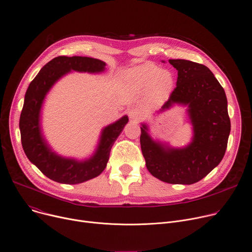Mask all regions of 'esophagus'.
Segmentation results:
<instances>
[{
    "label": "esophagus",
    "instance_id": "obj_1",
    "mask_svg": "<svg viewBox=\"0 0 252 252\" xmlns=\"http://www.w3.org/2000/svg\"><path fill=\"white\" fill-rule=\"evenodd\" d=\"M128 117L132 122H139L143 117V113L139 108L134 107L128 110Z\"/></svg>",
    "mask_w": 252,
    "mask_h": 252
}]
</instances>
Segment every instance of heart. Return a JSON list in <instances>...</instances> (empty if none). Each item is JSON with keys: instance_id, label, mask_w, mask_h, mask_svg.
I'll return each instance as SVG.
<instances>
[{"instance_id": "1", "label": "heart", "mask_w": 252, "mask_h": 252, "mask_svg": "<svg viewBox=\"0 0 252 252\" xmlns=\"http://www.w3.org/2000/svg\"><path fill=\"white\" fill-rule=\"evenodd\" d=\"M123 78L133 90L148 89L149 102L153 105L164 103L175 86L173 72L151 62L129 68L124 73Z\"/></svg>"}]
</instances>
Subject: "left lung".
I'll use <instances>...</instances> for the list:
<instances>
[{"instance_id": "1", "label": "left lung", "mask_w": 252, "mask_h": 252, "mask_svg": "<svg viewBox=\"0 0 252 252\" xmlns=\"http://www.w3.org/2000/svg\"><path fill=\"white\" fill-rule=\"evenodd\" d=\"M169 62L178 71L177 87L155 114L175 105L187 107L192 138L186 146L172 147L154 139L149 125L142 123L141 147L147 169L154 177L169 184L191 185L207 176L224 157L231 127L227 98L208 67L184 59Z\"/></svg>"}]
</instances>
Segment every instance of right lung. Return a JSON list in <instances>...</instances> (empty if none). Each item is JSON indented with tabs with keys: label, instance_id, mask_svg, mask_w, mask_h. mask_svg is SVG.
I'll return each mask as SVG.
<instances>
[{
	"label": "right lung",
	"instance_id": "right-lung-1",
	"mask_svg": "<svg viewBox=\"0 0 252 252\" xmlns=\"http://www.w3.org/2000/svg\"><path fill=\"white\" fill-rule=\"evenodd\" d=\"M105 62L91 57L59 56L41 68L26 91L19 123L23 150L45 176L61 184H80L99 176L106 168L111 147L128 123V117L126 114L101 129L96 148L88 158L64 157L51 148L43 132L45 98L52 87L70 72L98 74L105 71Z\"/></svg>",
	"mask_w": 252,
	"mask_h": 252
}]
</instances>
